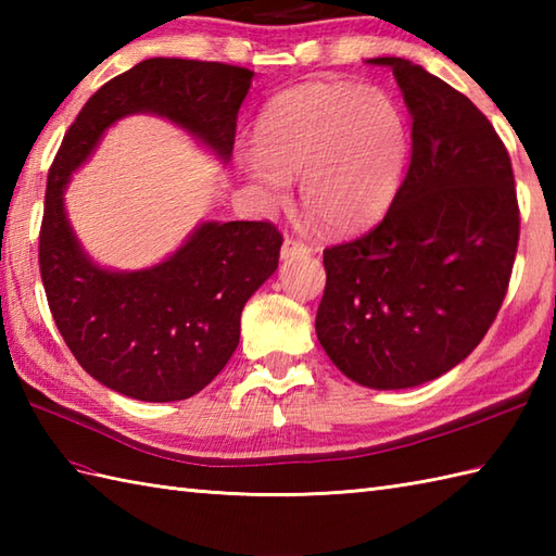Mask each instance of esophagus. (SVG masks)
Masks as SVG:
<instances>
[{"label":"esophagus","mask_w":556,"mask_h":556,"mask_svg":"<svg viewBox=\"0 0 556 556\" xmlns=\"http://www.w3.org/2000/svg\"><path fill=\"white\" fill-rule=\"evenodd\" d=\"M305 253H311V248L305 245L303 241L293 239V236H287L285 243H281V257H285V260L296 257V255H305Z\"/></svg>","instance_id":"obj_1"}]
</instances>
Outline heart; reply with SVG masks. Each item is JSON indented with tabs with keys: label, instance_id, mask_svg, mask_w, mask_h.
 Segmentation results:
<instances>
[{
	"label": "heart",
	"instance_id": "heart-1",
	"mask_svg": "<svg viewBox=\"0 0 556 556\" xmlns=\"http://www.w3.org/2000/svg\"><path fill=\"white\" fill-rule=\"evenodd\" d=\"M410 150L406 114L380 88L308 80L271 100L243 169L260 203L279 207L301 176L308 212L353 231L392 205Z\"/></svg>",
	"mask_w": 556,
	"mask_h": 556
}]
</instances>
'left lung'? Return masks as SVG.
Segmentation results:
<instances>
[{
    "label": "left lung",
    "mask_w": 556,
    "mask_h": 556,
    "mask_svg": "<svg viewBox=\"0 0 556 556\" xmlns=\"http://www.w3.org/2000/svg\"><path fill=\"white\" fill-rule=\"evenodd\" d=\"M392 66L410 164L382 222L325 248L315 329L353 382L406 389L452 370L488 334L509 289L521 210L511 157L464 92L408 59Z\"/></svg>",
    "instance_id": "obj_1"
}]
</instances>
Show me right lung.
Here are the masks:
<instances>
[{"label":"right lung","mask_w":556,"mask_h":556,"mask_svg":"<svg viewBox=\"0 0 556 556\" xmlns=\"http://www.w3.org/2000/svg\"><path fill=\"white\" fill-rule=\"evenodd\" d=\"M253 71L155 56L108 80L78 112L47 174L40 277L47 305L80 368L140 401H181L222 372L241 337V311L277 269L285 236L271 222H205L169 260L108 271L80 253L64 186L104 128L155 112L195 134L224 160Z\"/></svg>","instance_id":"add662e5"}]
</instances>
